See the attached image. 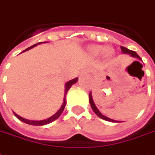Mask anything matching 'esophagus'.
Masks as SVG:
<instances>
[{"mask_svg":"<svg viewBox=\"0 0 155 155\" xmlns=\"http://www.w3.org/2000/svg\"><path fill=\"white\" fill-rule=\"evenodd\" d=\"M88 70H84V73H88Z\"/></svg>","mask_w":155,"mask_h":155,"instance_id":"1","label":"esophagus"}]
</instances>
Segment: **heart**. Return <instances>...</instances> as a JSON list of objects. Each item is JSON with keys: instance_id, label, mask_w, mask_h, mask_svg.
I'll return each instance as SVG.
<instances>
[{"instance_id": "1", "label": "heart", "mask_w": 155, "mask_h": 155, "mask_svg": "<svg viewBox=\"0 0 155 155\" xmlns=\"http://www.w3.org/2000/svg\"><path fill=\"white\" fill-rule=\"evenodd\" d=\"M89 50L91 52V54L93 55H99L103 53L104 56L107 59L111 58L114 54V51L112 50L111 48L107 47L105 48L103 46H101V45H93L91 47H90Z\"/></svg>"}]
</instances>
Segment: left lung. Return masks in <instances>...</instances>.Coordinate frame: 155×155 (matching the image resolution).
Returning <instances> with one entry per match:
<instances>
[{"label":"left lung","instance_id":"obj_1","mask_svg":"<svg viewBox=\"0 0 155 155\" xmlns=\"http://www.w3.org/2000/svg\"><path fill=\"white\" fill-rule=\"evenodd\" d=\"M121 50H122V52H123V54H129L130 56H132V57H134V58H137V59H138L139 60H142L141 58L138 56V54H137L136 52L132 51L130 49H128V48H127L125 47H123V46H121ZM89 101H90V104H91V107L92 108L93 111H94L100 118L103 119V120H106V121H108V122H112V123H120V121H116V120L109 118L107 117L104 116L103 114L98 110V108L96 107V106L95 105V102H94V101H93L91 92H90V94H89Z\"/></svg>","mask_w":155,"mask_h":155}]
</instances>
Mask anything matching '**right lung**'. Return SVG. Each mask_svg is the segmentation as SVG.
<instances>
[{"label":"right lung","mask_w":155,"mask_h":155,"mask_svg":"<svg viewBox=\"0 0 155 155\" xmlns=\"http://www.w3.org/2000/svg\"><path fill=\"white\" fill-rule=\"evenodd\" d=\"M43 43H48V42H43ZM43 43H38V44H34V45H32V46H31V47H29L28 48L25 49L24 51H22V52L28 51V50H29V49H31V48H32L36 47L37 45L43 44ZM22 52H21V53H22ZM77 81H78V78H74V79H73V80H70V81H69L68 82L65 83V85H64V89H65V90H64V101H63L62 106H61V107L59 108V110H58V111H57L56 113H54L53 116H51L50 117L44 119V120H40V121H34V120H28V119L23 118V117H20L19 115H17V113H15V112L13 111L14 115L16 116L17 118L19 119L20 121H21V122L27 123V124H29V125H34V126H43V125H46V124H48V123L54 122V121H55L56 119L59 118V117H60V115L62 114L63 111H64V107H65V105H66L67 92H68V91L70 89V87L74 85V84H75Z\"/></svg>","instance_id":"add662e5"}]
</instances>
